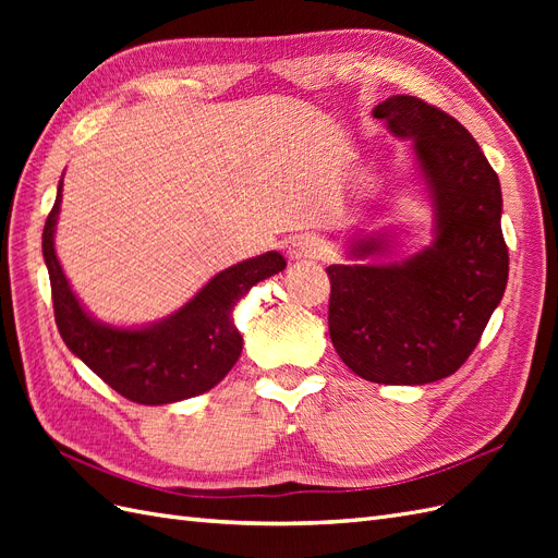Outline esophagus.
<instances>
[{
    "label": "esophagus",
    "instance_id": "obj_1",
    "mask_svg": "<svg viewBox=\"0 0 558 558\" xmlns=\"http://www.w3.org/2000/svg\"><path fill=\"white\" fill-rule=\"evenodd\" d=\"M320 253H324V242L318 238H312V234H300V238H295L289 246V256L295 263L320 258Z\"/></svg>",
    "mask_w": 558,
    "mask_h": 558
}]
</instances>
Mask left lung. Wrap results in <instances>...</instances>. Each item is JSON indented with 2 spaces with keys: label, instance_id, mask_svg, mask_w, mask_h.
Segmentation results:
<instances>
[{
  "label": "left lung",
  "instance_id": "8db88e82",
  "mask_svg": "<svg viewBox=\"0 0 558 558\" xmlns=\"http://www.w3.org/2000/svg\"><path fill=\"white\" fill-rule=\"evenodd\" d=\"M410 140L433 209V242L400 263H381L388 234H356L349 258L330 265L328 328L349 369L375 384L421 386L459 369L508 286L500 181L472 134L437 107L393 95L373 111Z\"/></svg>",
  "mask_w": 558,
  "mask_h": 558
}]
</instances>
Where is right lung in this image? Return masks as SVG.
<instances>
[{"label":"right lung","mask_w":558,"mask_h":558,"mask_svg":"<svg viewBox=\"0 0 558 558\" xmlns=\"http://www.w3.org/2000/svg\"><path fill=\"white\" fill-rule=\"evenodd\" d=\"M62 202V179L56 205L44 226V260L53 293L56 324L74 356L105 379L113 391L140 404H167L207 393L221 381L242 353L234 326V305L251 286L286 267L281 253L242 260L211 277L202 289L156 324L118 328L97 320L74 295L56 253V226Z\"/></svg>","instance_id":"add662e5"}]
</instances>
